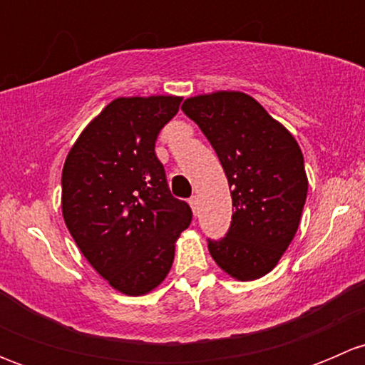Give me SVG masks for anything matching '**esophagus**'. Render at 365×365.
Wrapping results in <instances>:
<instances>
[{"mask_svg":"<svg viewBox=\"0 0 365 365\" xmlns=\"http://www.w3.org/2000/svg\"><path fill=\"white\" fill-rule=\"evenodd\" d=\"M189 205H190V208H192V212H194V215H196V212H197V196H192L189 200Z\"/></svg>","mask_w":365,"mask_h":365,"instance_id":"34e87169","label":"esophagus"}]
</instances>
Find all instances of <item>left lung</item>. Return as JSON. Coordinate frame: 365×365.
<instances>
[{"label": "left lung", "mask_w": 365, "mask_h": 365, "mask_svg": "<svg viewBox=\"0 0 365 365\" xmlns=\"http://www.w3.org/2000/svg\"><path fill=\"white\" fill-rule=\"evenodd\" d=\"M182 111L212 143L235 206L226 238L208 242V251L237 281L263 277L279 263L300 224L309 187L300 146L244 91L189 97Z\"/></svg>", "instance_id": "left-lung-1"}]
</instances>
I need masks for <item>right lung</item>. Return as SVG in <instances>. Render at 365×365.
Masks as SVG:
<instances>
[{"label": "right lung", "mask_w": 365, "mask_h": 365, "mask_svg": "<svg viewBox=\"0 0 365 365\" xmlns=\"http://www.w3.org/2000/svg\"><path fill=\"white\" fill-rule=\"evenodd\" d=\"M182 97H118L84 127L61 173V213L88 263L128 297L168 277L176 240L192 220L171 196L155 155Z\"/></svg>", "instance_id": "obj_1"}]
</instances>
